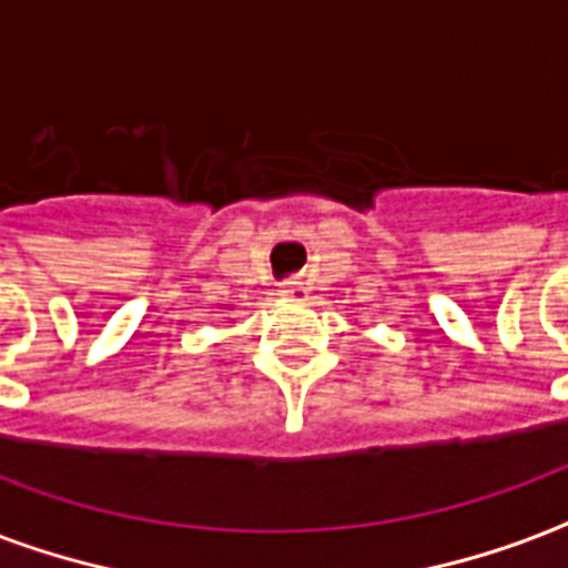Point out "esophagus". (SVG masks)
<instances>
[{
	"mask_svg": "<svg viewBox=\"0 0 568 568\" xmlns=\"http://www.w3.org/2000/svg\"><path fill=\"white\" fill-rule=\"evenodd\" d=\"M281 296L293 298V302H305L307 298V287L302 281H287L284 287H281Z\"/></svg>",
	"mask_w": 568,
	"mask_h": 568,
	"instance_id": "esophagus-1",
	"label": "esophagus"
}]
</instances>
